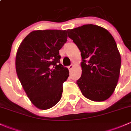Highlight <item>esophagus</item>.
I'll list each match as a JSON object with an SVG mask.
<instances>
[{
    "label": "esophagus",
    "instance_id": "obj_1",
    "mask_svg": "<svg viewBox=\"0 0 131 131\" xmlns=\"http://www.w3.org/2000/svg\"><path fill=\"white\" fill-rule=\"evenodd\" d=\"M73 67H74V65H73V64H71V66H69L68 67V69H69V71H71V70L73 68Z\"/></svg>",
    "mask_w": 131,
    "mask_h": 131
}]
</instances>
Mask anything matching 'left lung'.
I'll return each instance as SVG.
<instances>
[{"mask_svg": "<svg viewBox=\"0 0 131 131\" xmlns=\"http://www.w3.org/2000/svg\"><path fill=\"white\" fill-rule=\"evenodd\" d=\"M81 52L82 75L77 81L81 92L93 101H104L113 94L120 74L121 58L108 30L93 24L67 30Z\"/></svg>", "mask_w": 131, "mask_h": 131, "instance_id": "left-lung-1", "label": "left lung"}]
</instances>
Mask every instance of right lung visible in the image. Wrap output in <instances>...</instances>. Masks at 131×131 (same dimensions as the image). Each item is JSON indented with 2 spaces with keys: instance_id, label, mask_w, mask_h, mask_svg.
Instances as JSON below:
<instances>
[{
  "instance_id": "add662e5",
  "label": "right lung",
  "mask_w": 131,
  "mask_h": 131,
  "mask_svg": "<svg viewBox=\"0 0 131 131\" xmlns=\"http://www.w3.org/2000/svg\"><path fill=\"white\" fill-rule=\"evenodd\" d=\"M66 30H34L19 46L15 69L29 99L38 109L46 110L61 99L68 69L60 64L59 50L67 42Z\"/></svg>"
}]
</instances>
